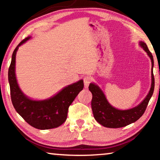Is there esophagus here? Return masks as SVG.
Instances as JSON below:
<instances>
[{
  "mask_svg": "<svg viewBox=\"0 0 160 160\" xmlns=\"http://www.w3.org/2000/svg\"><path fill=\"white\" fill-rule=\"evenodd\" d=\"M84 85H85V88H88L89 85H90V82H92V77L90 76H85V78H84Z\"/></svg>",
  "mask_w": 160,
  "mask_h": 160,
  "instance_id": "1",
  "label": "esophagus"
}]
</instances>
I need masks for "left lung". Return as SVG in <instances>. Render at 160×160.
Wrapping results in <instances>:
<instances>
[{
    "mask_svg": "<svg viewBox=\"0 0 160 160\" xmlns=\"http://www.w3.org/2000/svg\"><path fill=\"white\" fill-rule=\"evenodd\" d=\"M139 44L147 53L152 62L151 88L148 95L140 104L137 107L127 110L116 109L107 101L106 96L99 86L94 83H90L89 86V90L92 94L91 105L94 117L97 122L107 128H121V127L126 126L135 122L141 117L145 112L149 101L152 96L154 89H155V78L153 75V56L145 42H140Z\"/></svg>",
    "mask_w": 160,
    "mask_h": 160,
    "instance_id": "obj_1",
    "label": "left lung"
}]
</instances>
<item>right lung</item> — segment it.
Instances as JSON below:
<instances>
[{
    "label": "right lung",
    "mask_w": 160,
    "mask_h": 160,
    "mask_svg": "<svg viewBox=\"0 0 160 160\" xmlns=\"http://www.w3.org/2000/svg\"><path fill=\"white\" fill-rule=\"evenodd\" d=\"M31 37L23 39L12 53L8 69L10 96L13 107L27 123L35 128L47 130L57 128L66 121L70 105L84 88L83 80L64 88L56 95L44 100H34L20 90L15 75V57L18 48Z\"/></svg>",
    "instance_id": "1"
}]
</instances>
